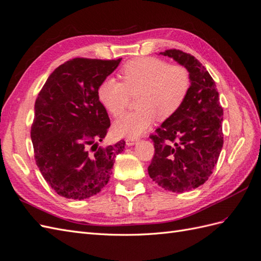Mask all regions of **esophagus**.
Wrapping results in <instances>:
<instances>
[{"instance_id": "esophagus-1", "label": "esophagus", "mask_w": 261, "mask_h": 261, "mask_svg": "<svg viewBox=\"0 0 261 261\" xmlns=\"http://www.w3.org/2000/svg\"><path fill=\"white\" fill-rule=\"evenodd\" d=\"M138 141H139V139L136 138V137H127L126 138V145L127 146H133L134 144H136Z\"/></svg>"}]
</instances>
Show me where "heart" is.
<instances>
[{
  "label": "heart",
  "instance_id": "1",
  "mask_svg": "<svg viewBox=\"0 0 261 261\" xmlns=\"http://www.w3.org/2000/svg\"><path fill=\"white\" fill-rule=\"evenodd\" d=\"M122 82L106 77L97 87V97L113 116L124 114L129 95L141 93L137 100L138 111L126 114L114 124L118 135L139 136L158 118L171 117L180 109L189 86V75L185 67L170 65L157 57H141L120 68Z\"/></svg>",
  "mask_w": 261,
  "mask_h": 261
}]
</instances>
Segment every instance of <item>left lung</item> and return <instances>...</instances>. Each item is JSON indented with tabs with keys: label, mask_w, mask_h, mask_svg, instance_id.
<instances>
[{
	"label": "left lung",
	"mask_w": 261,
	"mask_h": 261,
	"mask_svg": "<svg viewBox=\"0 0 261 261\" xmlns=\"http://www.w3.org/2000/svg\"><path fill=\"white\" fill-rule=\"evenodd\" d=\"M161 54L187 68L190 86L180 109L150 135L155 154L148 174L166 190L184 193L213 174L224 145V111L215 81L195 56L176 48Z\"/></svg>",
	"instance_id": "8db88e82"
}]
</instances>
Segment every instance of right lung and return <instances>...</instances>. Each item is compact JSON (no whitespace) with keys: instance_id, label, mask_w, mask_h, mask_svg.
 <instances>
[{"instance_id":"1","label":"right lung","mask_w":261,"mask_h":261,"mask_svg":"<svg viewBox=\"0 0 261 261\" xmlns=\"http://www.w3.org/2000/svg\"><path fill=\"white\" fill-rule=\"evenodd\" d=\"M120 61L75 57L57 67L37 95L31 127L34 158L44 179L65 198L99 193L125 148L124 141L98 146L111 120L97 87Z\"/></svg>"}]
</instances>
